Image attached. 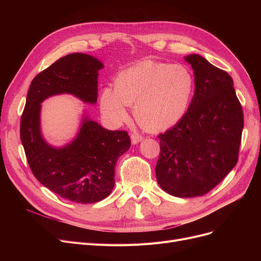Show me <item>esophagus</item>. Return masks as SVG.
Wrapping results in <instances>:
<instances>
[{"instance_id": "34e87169", "label": "esophagus", "mask_w": 261, "mask_h": 261, "mask_svg": "<svg viewBox=\"0 0 261 261\" xmlns=\"http://www.w3.org/2000/svg\"><path fill=\"white\" fill-rule=\"evenodd\" d=\"M142 140H143V136H142V135H140V134H138V133L131 134V142H132V144H138V143H140Z\"/></svg>"}]
</instances>
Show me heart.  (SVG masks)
<instances>
[{
	"instance_id": "heart-1",
	"label": "heart",
	"mask_w": 261,
	"mask_h": 261,
	"mask_svg": "<svg viewBox=\"0 0 261 261\" xmlns=\"http://www.w3.org/2000/svg\"><path fill=\"white\" fill-rule=\"evenodd\" d=\"M194 87L193 73L186 65L144 60L121 71L115 87L102 90L101 113L111 125L118 126L135 102V115L144 126L167 129L186 113Z\"/></svg>"
}]
</instances>
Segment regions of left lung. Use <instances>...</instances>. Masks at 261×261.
Masks as SVG:
<instances>
[{
  "label": "left lung",
  "mask_w": 261,
  "mask_h": 261,
  "mask_svg": "<svg viewBox=\"0 0 261 261\" xmlns=\"http://www.w3.org/2000/svg\"><path fill=\"white\" fill-rule=\"evenodd\" d=\"M195 74V95L174 127L159 134V185L179 198L201 197L238 162L243 112L231 77L200 55L185 57Z\"/></svg>",
  "instance_id": "left-lung-1"
}]
</instances>
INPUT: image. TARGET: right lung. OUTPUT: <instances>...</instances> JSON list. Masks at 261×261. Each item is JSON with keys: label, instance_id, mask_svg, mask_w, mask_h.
I'll return each mask as SVG.
<instances>
[{"label": "right lung", "instance_id": "obj_1", "mask_svg": "<svg viewBox=\"0 0 261 261\" xmlns=\"http://www.w3.org/2000/svg\"><path fill=\"white\" fill-rule=\"evenodd\" d=\"M103 64L87 54L58 59L32 81L21 117L20 138L36 179L61 198L90 204L114 187V167L130 148L127 131H110L84 117L76 139L62 148L49 146L40 130L41 102L57 94H73L85 102L97 100L98 71Z\"/></svg>", "mask_w": 261, "mask_h": 261}]
</instances>
